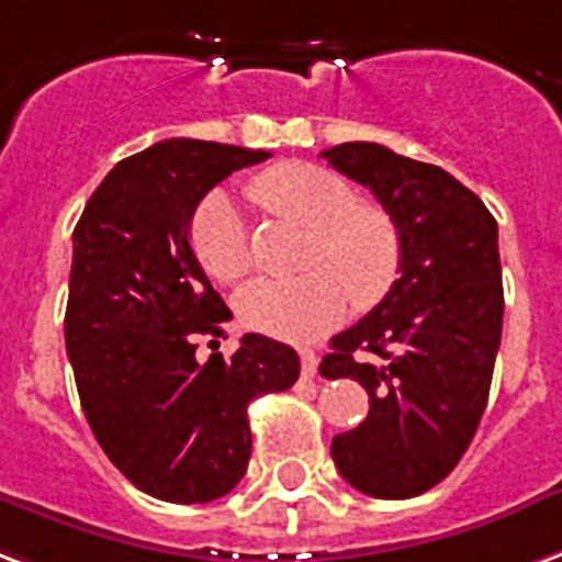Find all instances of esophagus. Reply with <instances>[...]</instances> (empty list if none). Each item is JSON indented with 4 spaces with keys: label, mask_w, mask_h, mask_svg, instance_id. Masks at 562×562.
Segmentation results:
<instances>
[{
    "label": "esophagus",
    "mask_w": 562,
    "mask_h": 562,
    "mask_svg": "<svg viewBox=\"0 0 562 562\" xmlns=\"http://www.w3.org/2000/svg\"><path fill=\"white\" fill-rule=\"evenodd\" d=\"M301 366L306 378H313L318 372V355H315L313 348H301Z\"/></svg>",
    "instance_id": "1"
}]
</instances>
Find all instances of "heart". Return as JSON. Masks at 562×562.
Wrapping results in <instances>:
<instances>
[{"instance_id": "heart-1", "label": "heart", "mask_w": 562, "mask_h": 562, "mask_svg": "<svg viewBox=\"0 0 562 562\" xmlns=\"http://www.w3.org/2000/svg\"><path fill=\"white\" fill-rule=\"evenodd\" d=\"M247 193L273 217L306 228L303 268L294 280H256L238 294L249 330L277 339H313L342 322L348 292L372 306L396 285L402 238L384 207L357 202L355 187L330 169L303 160L277 164L247 184ZM190 247L207 277L244 280L252 249L244 220L226 193L202 199L190 220Z\"/></svg>"}]
</instances>
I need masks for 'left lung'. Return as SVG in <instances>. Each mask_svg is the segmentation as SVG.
I'll return each instance as SVG.
<instances>
[{
  "mask_svg": "<svg viewBox=\"0 0 562 562\" xmlns=\"http://www.w3.org/2000/svg\"><path fill=\"white\" fill-rule=\"evenodd\" d=\"M372 190L402 238L396 285L330 339L324 378H355L369 414L330 443L357 492L405 501L435 488L471 447L503 330L497 220L440 166L378 143L322 151Z\"/></svg>",
  "mask_w": 562,
  "mask_h": 562,
  "instance_id": "8db88e82",
  "label": "left lung"
}]
</instances>
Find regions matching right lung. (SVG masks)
<instances>
[{
  "instance_id": "obj_1",
  "label": "right lung",
  "mask_w": 562,
  "mask_h": 562,
  "mask_svg": "<svg viewBox=\"0 0 562 562\" xmlns=\"http://www.w3.org/2000/svg\"><path fill=\"white\" fill-rule=\"evenodd\" d=\"M268 151L164 139L103 178L74 228L65 345L94 438L139 492L207 503L247 473V408L301 375L292 345L247 334L232 357L196 336L232 318L190 247L199 202Z\"/></svg>"
}]
</instances>
